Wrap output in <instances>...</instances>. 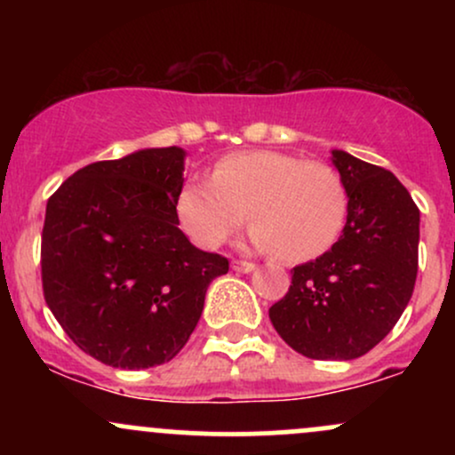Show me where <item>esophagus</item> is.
<instances>
[{"mask_svg": "<svg viewBox=\"0 0 455 455\" xmlns=\"http://www.w3.org/2000/svg\"><path fill=\"white\" fill-rule=\"evenodd\" d=\"M231 267H233V271H239V274H250V271H254V263H250V260L233 259Z\"/></svg>", "mask_w": 455, "mask_h": 455, "instance_id": "1", "label": "esophagus"}]
</instances>
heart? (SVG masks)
<instances>
[{
    "mask_svg": "<svg viewBox=\"0 0 455 455\" xmlns=\"http://www.w3.org/2000/svg\"><path fill=\"white\" fill-rule=\"evenodd\" d=\"M347 210V188L336 169L269 149L224 156L213 166L212 181L188 180L177 196L181 227L196 245L218 248L248 212L254 245L286 263L327 252Z\"/></svg>",
    "mask_w": 455,
    "mask_h": 455,
    "instance_id": "1",
    "label": "heart"
}]
</instances>
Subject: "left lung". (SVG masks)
<instances>
[{
	"label": "left lung",
	"instance_id": "left-lung-1",
	"mask_svg": "<svg viewBox=\"0 0 455 455\" xmlns=\"http://www.w3.org/2000/svg\"><path fill=\"white\" fill-rule=\"evenodd\" d=\"M347 188L344 231L325 254L291 269L269 307L275 331L310 359L362 357L394 329L417 280L419 210L383 166L333 151Z\"/></svg>",
	"mask_w": 455,
	"mask_h": 455
}]
</instances>
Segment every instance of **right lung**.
<instances>
[{
    "instance_id": "1",
    "label": "right lung",
    "mask_w": 455,
    "mask_h": 455,
    "mask_svg": "<svg viewBox=\"0 0 455 455\" xmlns=\"http://www.w3.org/2000/svg\"><path fill=\"white\" fill-rule=\"evenodd\" d=\"M184 149H143L70 175L46 203L44 301L83 353L122 370L171 362L228 259L180 231Z\"/></svg>"
}]
</instances>
